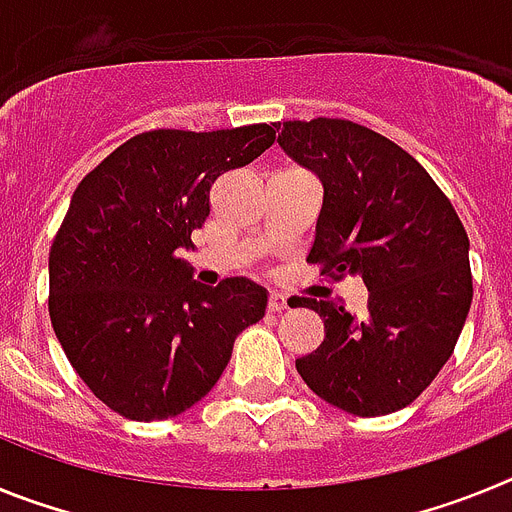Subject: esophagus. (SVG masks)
Listing matches in <instances>:
<instances>
[{"label":"esophagus","mask_w":512,"mask_h":512,"mask_svg":"<svg viewBox=\"0 0 512 512\" xmlns=\"http://www.w3.org/2000/svg\"><path fill=\"white\" fill-rule=\"evenodd\" d=\"M287 307H289L287 297L279 295V292H271L269 295V310L271 312H282V310H287Z\"/></svg>","instance_id":"1"}]
</instances>
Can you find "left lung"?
Masks as SVG:
<instances>
[{
  "instance_id": "left-lung-1",
  "label": "left lung",
  "mask_w": 512,
  "mask_h": 512,
  "mask_svg": "<svg viewBox=\"0 0 512 512\" xmlns=\"http://www.w3.org/2000/svg\"><path fill=\"white\" fill-rule=\"evenodd\" d=\"M277 143L323 184L307 261L369 289L361 318L341 300H302L325 338L297 372L359 418L408 408L454 354L472 305L469 238L431 174L390 138L351 120H289Z\"/></svg>"
}]
</instances>
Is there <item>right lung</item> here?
Returning a JSON list of instances; mask_svg holds the SVG:
<instances>
[{
  "mask_svg": "<svg viewBox=\"0 0 512 512\" xmlns=\"http://www.w3.org/2000/svg\"><path fill=\"white\" fill-rule=\"evenodd\" d=\"M274 128L140 133L76 187L48 259V312L76 374L115 413L151 423L189 410L264 318V287H202L179 253L194 248L217 176L259 158Z\"/></svg>",
  "mask_w": 512,
  "mask_h": 512,
  "instance_id": "1",
  "label": "right lung"
}]
</instances>
